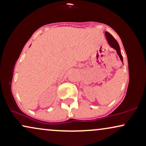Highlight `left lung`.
<instances>
[{
	"mask_svg": "<svg viewBox=\"0 0 146 146\" xmlns=\"http://www.w3.org/2000/svg\"><path fill=\"white\" fill-rule=\"evenodd\" d=\"M105 34H106V36L107 40H108V43H109V44L110 45V46H112V47H113V48H115V49L116 50L117 54H118L119 56L120 60H121V61L123 62V58H122L121 51H120L119 45L118 42H117L116 40L114 38V37L112 36V35L110 34V33L106 32V31Z\"/></svg>",
	"mask_w": 146,
	"mask_h": 146,
	"instance_id": "1",
	"label": "left lung"
}]
</instances>
